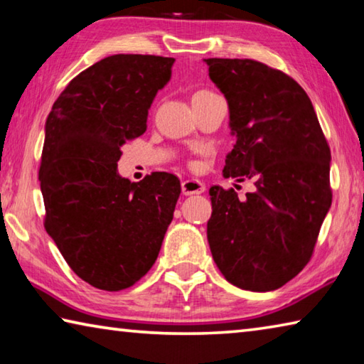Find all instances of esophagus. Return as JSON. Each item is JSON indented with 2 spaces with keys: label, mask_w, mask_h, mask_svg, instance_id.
Here are the masks:
<instances>
[{
  "label": "esophagus",
  "mask_w": 364,
  "mask_h": 364,
  "mask_svg": "<svg viewBox=\"0 0 364 364\" xmlns=\"http://www.w3.org/2000/svg\"><path fill=\"white\" fill-rule=\"evenodd\" d=\"M181 191L184 196L193 194H202L205 191V184L199 180H184L181 183Z\"/></svg>",
  "instance_id": "34e87169"
}]
</instances>
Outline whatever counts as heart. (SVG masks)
Segmentation results:
<instances>
[{
  "mask_svg": "<svg viewBox=\"0 0 364 364\" xmlns=\"http://www.w3.org/2000/svg\"><path fill=\"white\" fill-rule=\"evenodd\" d=\"M212 91H199V93H196V95H210Z\"/></svg>",
  "mask_w": 364,
  "mask_h": 364,
  "instance_id": "b5f03b06",
  "label": "heart"
}]
</instances>
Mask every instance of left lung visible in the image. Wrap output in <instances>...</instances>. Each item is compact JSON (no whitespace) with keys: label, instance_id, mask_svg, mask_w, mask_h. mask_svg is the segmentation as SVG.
Wrapping results in <instances>:
<instances>
[{"label":"left lung","instance_id":"obj_1","mask_svg":"<svg viewBox=\"0 0 364 364\" xmlns=\"http://www.w3.org/2000/svg\"><path fill=\"white\" fill-rule=\"evenodd\" d=\"M205 63L236 134L223 175L255 184L241 200L234 189L210 188L208 245L231 284L274 291L315 250L332 202L329 144L310 97L287 73L254 59Z\"/></svg>","mask_w":364,"mask_h":364}]
</instances>
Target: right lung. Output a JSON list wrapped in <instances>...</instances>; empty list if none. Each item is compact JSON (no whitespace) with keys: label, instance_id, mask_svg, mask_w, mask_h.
I'll return each instance as SVG.
<instances>
[{"label":"right lung","instance_id":"obj_1","mask_svg":"<svg viewBox=\"0 0 364 364\" xmlns=\"http://www.w3.org/2000/svg\"><path fill=\"white\" fill-rule=\"evenodd\" d=\"M173 58L114 54L80 72L48 115L40 164L45 228L78 278L123 291L152 268L181 184L167 171L139 183L117 173L125 141L141 136Z\"/></svg>","mask_w":364,"mask_h":364}]
</instances>
